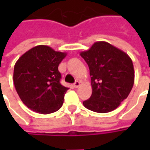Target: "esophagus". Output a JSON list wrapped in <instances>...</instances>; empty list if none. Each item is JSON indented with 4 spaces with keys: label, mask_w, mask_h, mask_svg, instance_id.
<instances>
[{
    "label": "esophagus",
    "mask_w": 150,
    "mask_h": 150,
    "mask_svg": "<svg viewBox=\"0 0 150 150\" xmlns=\"http://www.w3.org/2000/svg\"><path fill=\"white\" fill-rule=\"evenodd\" d=\"M79 85H80V82L79 81H75V83H74V87L75 88H77L78 87H79Z\"/></svg>",
    "instance_id": "34e87169"
}]
</instances>
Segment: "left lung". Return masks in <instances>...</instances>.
<instances>
[{
  "label": "left lung",
  "mask_w": 150,
  "mask_h": 150,
  "mask_svg": "<svg viewBox=\"0 0 150 150\" xmlns=\"http://www.w3.org/2000/svg\"><path fill=\"white\" fill-rule=\"evenodd\" d=\"M80 55L88 63L92 93L83 102L96 112H112L128 97L134 83V69L125 52L106 42H96Z\"/></svg>",
  "instance_id": "1"
}]
</instances>
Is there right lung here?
I'll list each match as a JSON object with an SVG mask.
<instances>
[{
	"label": "right lung",
	"instance_id": "right-lung-1",
	"mask_svg": "<svg viewBox=\"0 0 150 150\" xmlns=\"http://www.w3.org/2000/svg\"><path fill=\"white\" fill-rule=\"evenodd\" d=\"M67 53L45 45L34 46L18 59L13 83L19 97L30 109L50 114L62 107L68 88L60 83L59 65Z\"/></svg>",
	"mask_w": 150,
	"mask_h": 150
}]
</instances>
